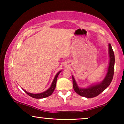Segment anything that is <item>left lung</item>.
Instances as JSON below:
<instances>
[{
	"instance_id": "1",
	"label": "left lung",
	"mask_w": 124,
	"mask_h": 124,
	"mask_svg": "<svg viewBox=\"0 0 124 124\" xmlns=\"http://www.w3.org/2000/svg\"><path fill=\"white\" fill-rule=\"evenodd\" d=\"M109 54L110 60H109V64L107 75L103 81L101 82L100 84L87 89H81L78 87L74 78L72 76L73 88L76 93L82 97L93 98L100 94L109 86L114 77L115 70V55L110 44H109Z\"/></svg>"
}]
</instances>
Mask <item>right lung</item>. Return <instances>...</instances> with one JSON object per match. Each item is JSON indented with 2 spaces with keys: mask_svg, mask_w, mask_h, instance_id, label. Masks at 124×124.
<instances>
[{
  "mask_svg": "<svg viewBox=\"0 0 124 124\" xmlns=\"http://www.w3.org/2000/svg\"><path fill=\"white\" fill-rule=\"evenodd\" d=\"M60 72H61V71H60V72H58L57 74L56 75H55L53 83H52V85H51V86L50 87V88L49 89L47 90L46 91L43 92V93H40V94H32V93H28V92H27L26 91H25V90H24V91H25V92L27 94L29 95V96H30L31 97L34 98H37V99L44 98L50 96V95H51L52 93H53V91H54V89L55 88V86H56L57 77H58V75H59V74H60Z\"/></svg>",
  "mask_w": 124,
  "mask_h": 124,
  "instance_id": "add662e5",
  "label": "right lung"
}]
</instances>
